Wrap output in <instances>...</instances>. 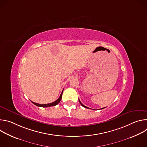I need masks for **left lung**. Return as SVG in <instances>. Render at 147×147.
<instances>
[{"instance_id": "8db88e82", "label": "left lung", "mask_w": 147, "mask_h": 147, "mask_svg": "<svg viewBox=\"0 0 147 147\" xmlns=\"http://www.w3.org/2000/svg\"><path fill=\"white\" fill-rule=\"evenodd\" d=\"M78 100H79V102H80V104H81V106H82V107H84V108H88V107H86V106H85V105H83V104H82V103H81V102H80V99H78ZM103 108H102V109H103Z\"/></svg>"}]
</instances>
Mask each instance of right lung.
<instances>
[{
    "mask_svg": "<svg viewBox=\"0 0 147 147\" xmlns=\"http://www.w3.org/2000/svg\"><path fill=\"white\" fill-rule=\"evenodd\" d=\"M63 90L62 91V92L61 93L59 98L56 100H55V102H52V103H47V104H39V103H35V102H34L32 101H31L34 105H35L37 107H42V108H47V107H53V106H55L56 105H57L60 101L61 100V97H62V94H63Z\"/></svg>",
    "mask_w": 147,
    "mask_h": 147,
    "instance_id": "1",
    "label": "right lung"
}]
</instances>
